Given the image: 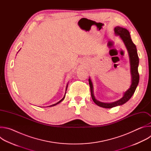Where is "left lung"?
<instances>
[{"instance_id": "left-lung-1", "label": "left lung", "mask_w": 151, "mask_h": 151, "mask_svg": "<svg viewBox=\"0 0 151 151\" xmlns=\"http://www.w3.org/2000/svg\"><path fill=\"white\" fill-rule=\"evenodd\" d=\"M115 33L116 35H119L120 37L123 40L125 45L128 50L129 57H130V66H131V73H132V85L129 88L124 94L122 98L120 100L111 103H102L97 100L93 94V83L90 79H88L89 84L91 90V95L93 101L99 106L104 107V108H112V107L122 105L126 103L127 101L130 100L132 97L133 94L135 92V90L137 87V85L139 82V74L138 72V66L139 63V59L137 52V48L135 44L133 42L131 36L128 30L126 29L122 28L121 27L117 26L114 29Z\"/></svg>"}]
</instances>
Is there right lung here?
Returning <instances> with one entry per match:
<instances>
[{
  "mask_svg": "<svg viewBox=\"0 0 151 151\" xmlns=\"http://www.w3.org/2000/svg\"><path fill=\"white\" fill-rule=\"evenodd\" d=\"M68 85H67V87H66V90H67V88H68ZM66 93H65V95H66ZM65 95H64V97H63V99H61L60 101H59L58 102H57V103H55V104H52V105H51V106H50V107H51V106H55V105H57V104L60 103L61 101H63V100L64 99V97H65Z\"/></svg>",
  "mask_w": 151,
  "mask_h": 151,
  "instance_id": "right-lung-1",
  "label": "right lung"
}]
</instances>
